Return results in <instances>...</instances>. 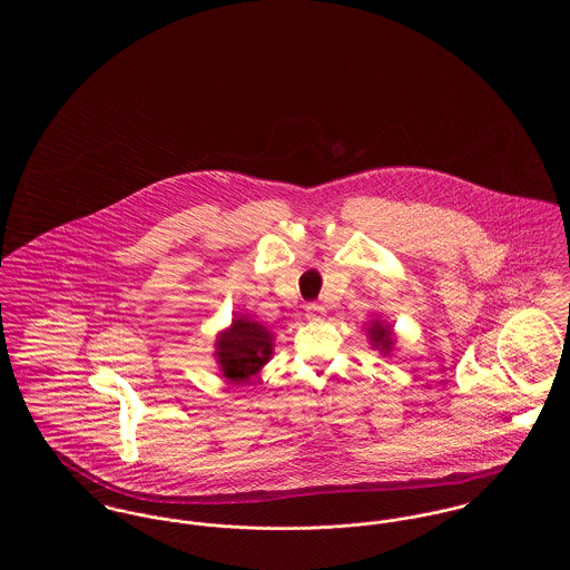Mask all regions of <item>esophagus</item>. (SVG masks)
<instances>
[{
	"label": "esophagus",
	"mask_w": 570,
	"mask_h": 570,
	"mask_svg": "<svg viewBox=\"0 0 570 570\" xmlns=\"http://www.w3.org/2000/svg\"><path fill=\"white\" fill-rule=\"evenodd\" d=\"M305 316L307 321H321L325 316V307L318 303H307L305 305Z\"/></svg>",
	"instance_id": "1"
}]
</instances>
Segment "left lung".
Returning <instances> with one entry per match:
<instances>
[{"instance_id": "1", "label": "left lung", "mask_w": 570, "mask_h": 570, "mask_svg": "<svg viewBox=\"0 0 570 570\" xmlns=\"http://www.w3.org/2000/svg\"><path fill=\"white\" fill-rule=\"evenodd\" d=\"M370 337L374 342V346L380 348L382 353H389L391 346H393V333H391V326L382 325V323H374L370 326Z\"/></svg>"}]
</instances>
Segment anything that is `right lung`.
<instances>
[{"instance_id": "right-lung-1", "label": "right lung", "mask_w": 570, "mask_h": 570, "mask_svg": "<svg viewBox=\"0 0 570 570\" xmlns=\"http://www.w3.org/2000/svg\"><path fill=\"white\" fill-rule=\"evenodd\" d=\"M272 333L254 321L237 318L217 337V361L224 376L244 380L254 376L272 356Z\"/></svg>"}]
</instances>
